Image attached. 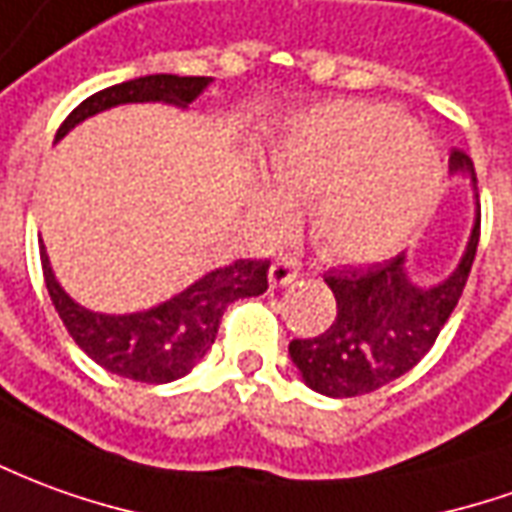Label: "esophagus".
Masks as SVG:
<instances>
[{
    "label": "esophagus",
    "mask_w": 512,
    "mask_h": 512,
    "mask_svg": "<svg viewBox=\"0 0 512 512\" xmlns=\"http://www.w3.org/2000/svg\"><path fill=\"white\" fill-rule=\"evenodd\" d=\"M298 276H301V264L295 262L292 256H281L270 267V284L273 287H284V284H290Z\"/></svg>",
    "instance_id": "obj_1"
}]
</instances>
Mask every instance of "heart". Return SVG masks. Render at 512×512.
<instances>
[{
    "label": "heart",
    "instance_id": "1",
    "mask_svg": "<svg viewBox=\"0 0 512 512\" xmlns=\"http://www.w3.org/2000/svg\"><path fill=\"white\" fill-rule=\"evenodd\" d=\"M284 200L306 203L320 248L365 262L398 248L424 220L440 186V158L410 119L376 102H334L292 116L264 155ZM267 222L281 217L259 200Z\"/></svg>",
    "mask_w": 512,
    "mask_h": 512
}]
</instances>
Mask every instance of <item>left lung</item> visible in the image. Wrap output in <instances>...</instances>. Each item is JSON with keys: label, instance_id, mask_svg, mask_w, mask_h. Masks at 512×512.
Returning <instances> with one entry per match:
<instances>
[{"label": "left lung", "instance_id": "left-lung-1", "mask_svg": "<svg viewBox=\"0 0 512 512\" xmlns=\"http://www.w3.org/2000/svg\"><path fill=\"white\" fill-rule=\"evenodd\" d=\"M449 167L477 183L474 161L463 150L451 153ZM477 245L479 217L460 267L429 290L407 278L404 256L329 270L323 281L337 298V315L323 334L290 343L303 382L323 396L351 398L373 393L415 368L460 301Z\"/></svg>", "mask_w": 512, "mask_h": 512}]
</instances>
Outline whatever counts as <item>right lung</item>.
<instances>
[{
	"label": "right lung",
	"mask_w": 512,
	"mask_h": 512,
	"mask_svg": "<svg viewBox=\"0 0 512 512\" xmlns=\"http://www.w3.org/2000/svg\"><path fill=\"white\" fill-rule=\"evenodd\" d=\"M209 77H178V74H147L119 86L91 94L63 119L55 139H63L74 125L122 102H172L186 108L209 86ZM41 267L49 298L72 340L100 368L111 370L133 382L167 384L181 379L195 368V362L214 343L222 312L239 298L262 295L267 290V259H239V262L211 270L189 290L169 298L167 303L136 312V315H97L88 312L61 290L52 276L47 250L41 245Z\"/></svg>",
	"instance_id": "obj_1"
}]
</instances>
